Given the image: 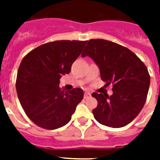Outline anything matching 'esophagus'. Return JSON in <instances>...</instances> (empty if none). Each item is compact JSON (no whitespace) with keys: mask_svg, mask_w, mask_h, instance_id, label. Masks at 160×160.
<instances>
[{"mask_svg":"<svg viewBox=\"0 0 160 160\" xmlns=\"http://www.w3.org/2000/svg\"><path fill=\"white\" fill-rule=\"evenodd\" d=\"M90 95H91V94H90V93H88V92L85 93V94H84V98H88V97H90Z\"/></svg>","mask_w":160,"mask_h":160,"instance_id":"obj_1","label":"esophagus"}]
</instances>
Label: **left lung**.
Masks as SVG:
<instances>
[{
    "label": "left lung",
    "mask_w": 160,
    "mask_h": 160,
    "mask_svg": "<svg viewBox=\"0 0 160 160\" xmlns=\"http://www.w3.org/2000/svg\"><path fill=\"white\" fill-rule=\"evenodd\" d=\"M94 60L107 86L112 84L113 94L93 93L98 106L92 111L98 122L118 128L133 121L146 102L150 87L148 68L129 49L103 39L90 40L82 57Z\"/></svg>",
    "instance_id": "8db88e82"
}]
</instances>
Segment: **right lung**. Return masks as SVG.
<instances>
[{
	"label": "right lung",
	"mask_w": 160,
	"mask_h": 160,
	"mask_svg": "<svg viewBox=\"0 0 160 160\" xmlns=\"http://www.w3.org/2000/svg\"><path fill=\"white\" fill-rule=\"evenodd\" d=\"M87 41H55L29 52L19 66L16 88L20 103L31 121L40 128L54 130L71 119L83 90L64 91L59 79L71 70Z\"/></svg>",
	"instance_id": "right-lung-1"
}]
</instances>
